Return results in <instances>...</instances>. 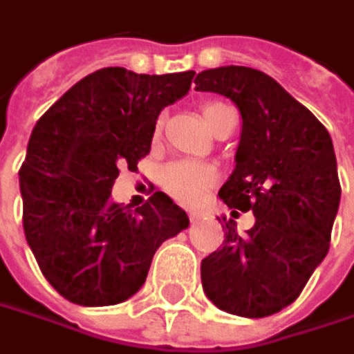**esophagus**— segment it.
I'll return each instance as SVG.
<instances>
[{
  "label": "esophagus",
  "instance_id": "esophagus-1",
  "mask_svg": "<svg viewBox=\"0 0 354 354\" xmlns=\"http://www.w3.org/2000/svg\"><path fill=\"white\" fill-rule=\"evenodd\" d=\"M189 218H191V222H198L203 218V214L201 212H189Z\"/></svg>",
  "mask_w": 354,
  "mask_h": 354
}]
</instances>
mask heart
<instances>
[{
	"label": "heart",
	"mask_w": 354,
	"mask_h": 354,
	"mask_svg": "<svg viewBox=\"0 0 354 354\" xmlns=\"http://www.w3.org/2000/svg\"><path fill=\"white\" fill-rule=\"evenodd\" d=\"M236 116L232 106L222 101H210L203 105V118L206 127L218 134L220 128L227 122V118ZM161 130V122L156 127V134ZM220 179V173L212 163L194 160H177L167 163L161 171V185L167 193L181 201L185 205H194L203 198V194L214 187Z\"/></svg>",
	"instance_id": "heart-1"
}]
</instances>
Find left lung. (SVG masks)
Returning <instances> with one entry per match:
<instances>
[{
  "mask_svg": "<svg viewBox=\"0 0 354 354\" xmlns=\"http://www.w3.org/2000/svg\"><path fill=\"white\" fill-rule=\"evenodd\" d=\"M196 91L232 99L241 113L236 169L220 189L232 208L255 214L239 236L201 263L206 296L227 314L267 317L292 304L329 251L341 185L326 127L271 75L226 66L196 75Z\"/></svg>",
  "mask_w": 354,
  "mask_h": 354,
  "instance_id": "obj_1",
  "label": "left lung"
}]
</instances>
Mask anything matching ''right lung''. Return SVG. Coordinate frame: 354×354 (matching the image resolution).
I'll list each match as a JSON object with an SVG mask.
<instances>
[{"mask_svg":"<svg viewBox=\"0 0 354 354\" xmlns=\"http://www.w3.org/2000/svg\"><path fill=\"white\" fill-rule=\"evenodd\" d=\"M194 72L146 75L103 68L40 116L19 169L23 230L44 279L80 306H113L146 282L153 253L189 226L153 193L132 210L111 198L118 167L136 169L156 120L191 89Z\"/></svg>","mask_w":354,"mask_h":354,"instance_id":"1","label":"right lung"}]
</instances>
